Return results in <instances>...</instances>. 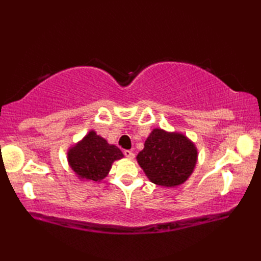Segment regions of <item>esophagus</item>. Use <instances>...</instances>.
<instances>
[{
  "label": "esophagus",
  "instance_id": "esophagus-1",
  "mask_svg": "<svg viewBox=\"0 0 261 261\" xmlns=\"http://www.w3.org/2000/svg\"><path fill=\"white\" fill-rule=\"evenodd\" d=\"M124 156L126 158H129V159H134L135 158V153L132 152L131 150H124Z\"/></svg>",
  "mask_w": 261,
  "mask_h": 261
}]
</instances>
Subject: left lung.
<instances>
[{
	"instance_id": "1",
	"label": "left lung",
	"mask_w": 261,
	"mask_h": 261,
	"mask_svg": "<svg viewBox=\"0 0 261 261\" xmlns=\"http://www.w3.org/2000/svg\"><path fill=\"white\" fill-rule=\"evenodd\" d=\"M137 162L151 182L176 187L190 178L197 163V149L180 132L153 129L138 153Z\"/></svg>"
}]
</instances>
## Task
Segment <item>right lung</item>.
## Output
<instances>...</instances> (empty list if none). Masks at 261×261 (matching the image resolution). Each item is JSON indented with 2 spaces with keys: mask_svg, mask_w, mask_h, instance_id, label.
<instances>
[{
  "mask_svg": "<svg viewBox=\"0 0 261 261\" xmlns=\"http://www.w3.org/2000/svg\"><path fill=\"white\" fill-rule=\"evenodd\" d=\"M120 149L91 130L81 141L68 149L70 169L81 180L101 181L108 176L115 160L123 158Z\"/></svg>",
  "mask_w": 261,
  "mask_h": 261,
  "instance_id": "right-lung-1",
  "label": "right lung"
}]
</instances>
